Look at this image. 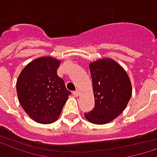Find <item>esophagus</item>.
<instances>
[{
  "label": "esophagus",
  "mask_w": 157,
  "mask_h": 157,
  "mask_svg": "<svg viewBox=\"0 0 157 157\" xmlns=\"http://www.w3.org/2000/svg\"><path fill=\"white\" fill-rule=\"evenodd\" d=\"M73 95H74L75 97H77V96H79V92L78 91H75V92H73Z\"/></svg>",
  "instance_id": "1"
}]
</instances>
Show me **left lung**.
<instances>
[{"label": "left lung", "mask_w": 157, "mask_h": 157, "mask_svg": "<svg viewBox=\"0 0 157 157\" xmlns=\"http://www.w3.org/2000/svg\"><path fill=\"white\" fill-rule=\"evenodd\" d=\"M90 72L95 103L84 116L92 123L105 124L121 114L129 101L130 80L121 65L109 58L92 63Z\"/></svg>", "instance_id": "left-lung-1"}]
</instances>
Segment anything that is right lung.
I'll list each match as a JSON object with an SVG mask.
<instances>
[{
	"instance_id": "right-lung-1",
	"label": "right lung",
	"mask_w": 157,
	"mask_h": 157,
	"mask_svg": "<svg viewBox=\"0 0 157 157\" xmlns=\"http://www.w3.org/2000/svg\"><path fill=\"white\" fill-rule=\"evenodd\" d=\"M60 61L40 57L21 71L17 81V94L26 113L36 122L48 124L57 120L71 92L56 70Z\"/></svg>"
}]
</instances>
